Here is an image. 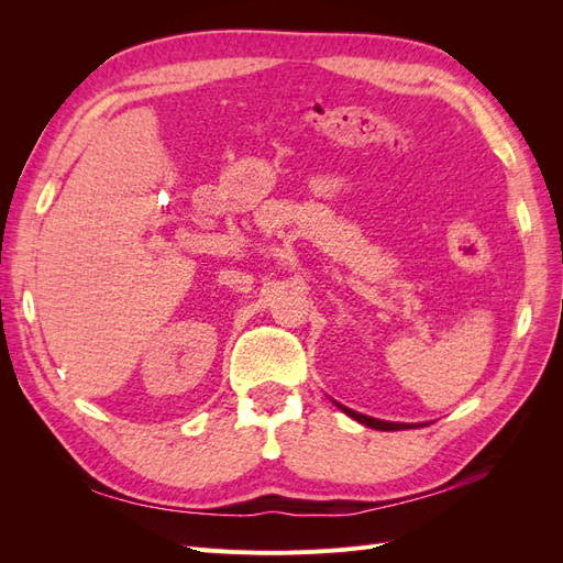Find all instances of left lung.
Here are the masks:
<instances>
[{"label": "left lung", "instance_id": "left-lung-1", "mask_svg": "<svg viewBox=\"0 0 563 563\" xmlns=\"http://www.w3.org/2000/svg\"><path fill=\"white\" fill-rule=\"evenodd\" d=\"M340 411L343 413H347L350 418H354L356 422H362V424H366V428H373V430H383V432H391V430H408L411 428V424H404V422H387V420H378V418H368V416H362V413H356V411H352V408H347V406H343V404H338V401H333Z\"/></svg>", "mask_w": 563, "mask_h": 563}]
</instances>
